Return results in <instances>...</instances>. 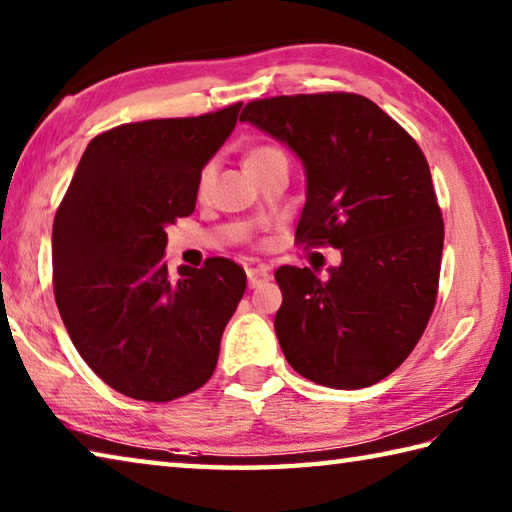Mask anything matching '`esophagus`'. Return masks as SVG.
Returning a JSON list of instances; mask_svg holds the SVG:
<instances>
[{"label":"esophagus","instance_id":"obj_1","mask_svg":"<svg viewBox=\"0 0 512 512\" xmlns=\"http://www.w3.org/2000/svg\"><path fill=\"white\" fill-rule=\"evenodd\" d=\"M246 275H248V287H250V289L262 287L264 282H268V277H271V273H268V268H262V266L248 268Z\"/></svg>","mask_w":512,"mask_h":512}]
</instances>
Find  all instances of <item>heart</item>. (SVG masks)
Segmentation results:
<instances>
[{
	"label": "heart",
	"mask_w": 512,
	"mask_h": 512,
	"mask_svg": "<svg viewBox=\"0 0 512 512\" xmlns=\"http://www.w3.org/2000/svg\"><path fill=\"white\" fill-rule=\"evenodd\" d=\"M280 153H282L280 149H275V146H268V144L253 146V149H250V151L246 153L244 164H246V167H250V164L264 162V160L273 158V155H280ZM212 180H214V164L207 162L205 167L201 169V173H198V185H196V187H198V196H205L207 192H210Z\"/></svg>",
	"instance_id": "heart-1"
}]
</instances>
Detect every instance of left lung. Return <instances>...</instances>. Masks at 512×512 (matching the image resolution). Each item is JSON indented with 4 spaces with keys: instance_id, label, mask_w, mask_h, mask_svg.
Instances as JSON below:
<instances>
[{
    "instance_id": "8db88e82",
    "label": "left lung",
    "mask_w": 512,
    "mask_h": 512,
    "mask_svg": "<svg viewBox=\"0 0 512 512\" xmlns=\"http://www.w3.org/2000/svg\"><path fill=\"white\" fill-rule=\"evenodd\" d=\"M241 121L305 164L296 244L343 257L327 280L307 266L275 271L284 357L320 386L377 384L418 345L438 298L445 223L427 158L393 117L352 92L255 99Z\"/></svg>"
}]
</instances>
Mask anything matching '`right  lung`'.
I'll return each instance as SVG.
<instances>
[{
    "label": "right lung",
    "mask_w": 512,
    "mask_h": 512,
    "mask_svg": "<svg viewBox=\"0 0 512 512\" xmlns=\"http://www.w3.org/2000/svg\"><path fill=\"white\" fill-rule=\"evenodd\" d=\"M241 103L198 117L121 124L94 137L51 237L54 296L83 361L121 395L171 402L201 388L246 291L228 257L164 264L167 225L196 207L198 173L237 124Z\"/></svg>",
    "instance_id": "obj_1"
}]
</instances>
